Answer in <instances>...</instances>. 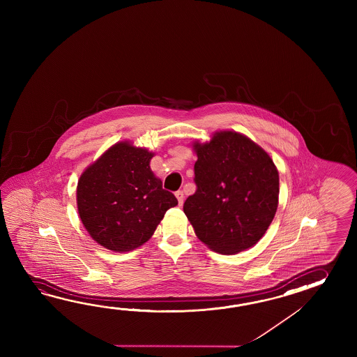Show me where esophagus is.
<instances>
[{
  "label": "esophagus",
  "instance_id": "esophagus-1",
  "mask_svg": "<svg viewBox=\"0 0 357 357\" xmlns=\"http://www.w3.org/2000/svg\"><path fill=\"white\" fill-rule=\"evenodd\" d=\"M176 197H177V200H178V205L181 206L183 204V192L182 191H176Z\"/></svg>",
  "mask_w": 357,
  "mask_h": 357
}]
</instances>
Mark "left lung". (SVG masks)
Instances as JSON below:
<instances>
[{
  "mask_svg": "<svg viewBox=\"0 0 357 357\" xmlns=\"http://www.w3.org/2000/svg\"><path fill=\"white\" fill-rule=\"evenodd\" d=\"M195 183L183 212L211 250L232 255L266 235L280 195V175L271 155L250 137L218 130L209 142L195 140Z\"/></svg>",
  "mask_w": 357,
  "mask_h": 357,
  "instance_id": "8db88e82",
  "label": "left lung"
}]
</instances>
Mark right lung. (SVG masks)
Returning a JSON list of instances; mask_svg holds the SVG:
<instances>
[{
  "label": "right lung",
  "mask_w": 357,
  "mask_h": 357,
  "mask_svg": "<svg viewBox=\"0 0 357 357\" xmlns=\"http://www.w3.org/2000/svg\"><path fill=\"white\" fill-rule=\"evenodd\" d=\"M153 157L146 148L122 140L79 177V217L91 238L108 250H135L152 237L165 213L177 205L175 195L162 189L154 175Z\"/></svg>",
  "instance_id": "1"
}]
</instances>
